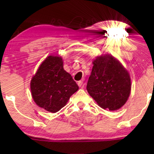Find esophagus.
I'll use <instances>...</instances> for the list:
<instances>
[{"instance_id": "1", "label": "esophagus", "mask_w": 154, "mask_h": 154, "mask_svg": "<svg viewBox=\"0 0 154 154\" xmlns=\"http://www.w3.org/2000/svg\"><path fill=\"white\" fill-rule=\"evenodd\" d=\"M77 84H78V86H79V88H83L85 87V84H84V82H82V81H79Z\"/></svg>"}]
</instances>
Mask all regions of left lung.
Segmentation results:
<instances>
[{"label":"left lung","mask_w":154,"mask_h":154,"mask_svg":"<svg viewBox=\"0 0 154 154\" xmlns=\"http://www.w3.org/2000/svg\"><path fill=\"white\" fill-rule=\"evenodd\" d=\"M87 84V91L98 106L115 111L125 105L131 91L128 72L110 55L97 57Z\"/></svg>","instance_id":"1"}]
</instances>
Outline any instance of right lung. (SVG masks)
I'll list each match as a JSON object with an SVG mask.
<instances>
[{"label":"right lung","mask_w":154,"mask_h":154,"mask_svg":"<svg viewBox=\"0 0 154 154\" xmlns=\"http://www.w3.org/2000/svg\"><path fill=\"white\" fill-rule=\"evenodd\" d=\"M30 89L39 107L56 113L66 105L79 87L71 75L63 69L62 58L49 56L32 78Z\"/></svg>","instance_id":"add662e5"}]
</instances>
